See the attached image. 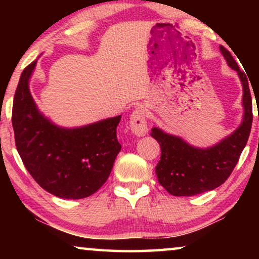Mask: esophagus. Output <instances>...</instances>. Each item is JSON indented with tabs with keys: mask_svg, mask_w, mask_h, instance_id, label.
<instances>
[{
	"mask_svg": "<svg viewBox=\"0 0 259 259\" xmlns=\"http://www.w3.org/2000/svg\"><path fill=\"white\" fill-rule=\"evenodd\" d=\"M147 109L144 106H139L134 109L130 116V128L138 137H143L147 133Z\"/></svg>",
	"mask_w": 259,
	"mask_h": 259,
	"instance_id": "1",
	"label": "esophagus"
}]
</instances>
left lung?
Segmentation results:
<instances>
[{
  "mask_svg": "<svg viewBox=\"0 0 259 259\" xmlns=\"http://www.w3.org/2000/svg\"><path fill=\"white\" fill-rule=\"evenodd\" d=\"M221 53L230 68L236 70L243 86V120L238 128L213 146H192L180 137L172 136L153 127L151 136L161 148V157L155 173L158 182L169 194L177 197L196 196L217 189L231 175L249 139L252 125V100L245 73L228 49Z\"/></svg>",
  "mask_w": 259,
  "mask_h": 259,
  "instance_id": "8db88e82",
  "label": "left lung"
}]
</instances>
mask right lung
<instances>
[{"instance_id": "add662e5", "label": "right lung", "mask_w": 259, "mask_h": 259, "mask_svg": "<svg viewBox=\"0 0 259 259\" xmlns=\"http://www.w3.org/2000/svg\"><path fill=\"white\" fill-rule=\"evenodd\" d=\"M37 61L21 74L13 104L17 152L38 185L63 199H82L108 179L121 150L116 127L121 115L80 127H61L38 111L29 90Z\"/></svg>"}]
</instances>
